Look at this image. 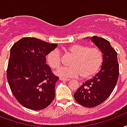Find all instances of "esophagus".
I'll return each mask as SVG.
<instances>
[{"mask_svg":"<svg viewBox=\"0 0 127 127\" xmlns=\"http://www.w3.org/2000/svg\"><path fill=\"white\" fill-rule=\"evenodd\" d=\"M60 80H61V81H69L70 79H68V78H59Z\"/></svg>","mask_w":127,"mask_h":127,"instance_id":"1","label":"esophagus"}]
</instances>
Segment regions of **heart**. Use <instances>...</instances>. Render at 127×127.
<instances>
[{"label":"heart","instance_id":"obj_1","mask_svg":"<svg viewBox=\"0 0 127 127\" xmlns=\"http://www.w3.org/2000/svg\"><path fill=\"white\" fill-rule=\"evenodd\" d=\"M73 58L70 60V66L63 67L56 71L61 77L75 78L81 75L83 79H88L95 74L101 66L103 56L101 51L95 47H89L82 44H73L66 49ZM48 65L53 69H57L62 64L59 51L53 50L46 56Z\"/></svg>","mask_w":127,"mask_h":127}]
</instances>
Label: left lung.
<instances>
[{
    "instance_id": "1",
    "label": "left lung",
    "mask_w": 127,
    "mask_h": 127,
    "mask_svg": "<svg viewBox=\"0 0 127 127\" xmlns=\"http://www.w3.org/2000/svg\"><path fill=\"white\" fill-rule=\"evenodd\" d=\"M91 40L101 51L103 60L98 73L84 82L74 94L75 100L86 107L97 106L108 98L116 86L119 74L117 53L109 41L97 36L92 37Z\"/></svg>"
}]
</instances>
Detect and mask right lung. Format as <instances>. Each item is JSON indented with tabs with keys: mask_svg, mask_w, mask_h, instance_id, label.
Listing matches in <instances>:
<instances>
[{
	"mask_svg": "<svg viewBox=\"0 0 127 127\" xmlns=\"http://www.w3.org/2000/svg\"><path fill=\"white\" fill-rule=\"evenodd\" d=\"M57 47L34 37H23L11 47L7 80L15 98L25 107L41 110L53 101L59 77L45 64V56Z\"/></svg>",
	"mask_w": 127,
	"mask_h": 127,
	"instance_id": "1",
	"label": "right lung"
}]
</instances>
